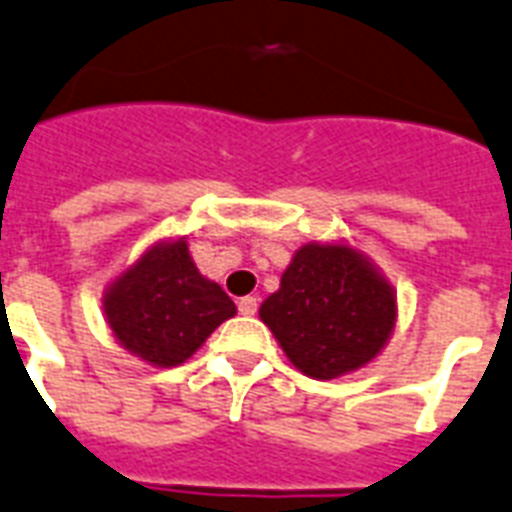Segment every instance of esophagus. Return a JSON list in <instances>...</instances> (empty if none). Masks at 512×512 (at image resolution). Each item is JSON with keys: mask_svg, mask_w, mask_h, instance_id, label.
I'll return each mask as SVG.
<instances>
[{"mask_svg": "<svg viewBox=\"0 0 512 512\" xmlns=\"http://www.w3.org/2000/svg\"><path fill=\"white\" fill-rule=\"evenodd\" d=\"M256 299L253 296H243V299L237 301V310H240V315H256Z\"/></svg>", "mask_w": 512, "mask_h": 512, "instance_id": "1", "label": "esophagus"}]
</instances>
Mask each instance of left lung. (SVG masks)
<instances>
[{
    "label": "left lung",
    "instance_id": "1",
    "mask_svg": "<svg viewBox=\"0 0 512 512\" xmlns=\"http://www.w3.org/2000/svg\"><path fill=\"white\" fill-rule=\"evenodd\" d=\"M261 320L301 374L336 379L382 352L395 328V293L350 245L307 243L293 253Z\"/></svg>",
    "mask_w": 512,
    "mask_h": 512
}]
</instances>
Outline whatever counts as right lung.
Returning <instances> with one entry per match:
<instances>
[{"label":"right lung","mask_w":512,"mask_h":512,"mask_svg":"<svg viewBox=\"0 0 512 512\" xmlns=\"http://www.w3.org/2000/svg\"><path fill=\"white\" fill-rule=\"evenodd\" d=\"M117 342L152 366H181L202 342L235 318V301L200 275L186 240L154 243L104 293Z\"/></svg>","instance_id":"add662e5"}]
</instances>
